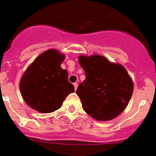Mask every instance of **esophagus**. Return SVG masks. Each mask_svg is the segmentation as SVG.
<instances>
[{
	"mask_svg": "<svg viewBox=\"0 0 156 156\" xmlns=\"http://www.w3.org/2000/svg\"><path fill=\"white\" fill-rule=\"evenodd\" d=\"M74 87H75V90H76L77 88H78V83H74Z\"/></svg>",
	"mask_w": 156,
	"mask_h": 156,
	"instance_id": "34e87169",
	"label": "esophagus"
}]
</instances>
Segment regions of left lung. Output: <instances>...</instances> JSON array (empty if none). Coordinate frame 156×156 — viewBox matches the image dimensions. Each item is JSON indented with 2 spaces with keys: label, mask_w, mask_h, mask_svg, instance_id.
<instances>
[{
  "label": "left lung",
  "mask_w": 156,
  "mask_h": 156,
  "mask_svg": "<svg viewBox=\"0 0 156 156\" xmlns=\"http://www.w3.org/2000/svg\"><path fill=\"white\" fill-rule=\"evenodd\" d=\"M86 79L76 94L83 109L98 121L111 120L125 110L132 97L133 83L126 69L98 55L79 56Z\"/></svg>",
  "instance_id": "1"
}]
</instances>
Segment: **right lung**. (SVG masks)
Instances as JSON below:
<instances>
[{"label": "right lung", "instance_id": "right-lung-1", "mask_svg": "<svg viewBox=\"0 0 156 156\" xmlns=\"http://www.w3.org/2000/svg\"><path fill=\"white\" fill-rule=\"evenodd\" d=\"M64 58L57 50H47L26 70L19 86L23 100L32 109L42 113L54 112L75 91L68 72L60 67Z\"/></svg>", "mask_w": 156, "mask_h": 156}]
</instances>
